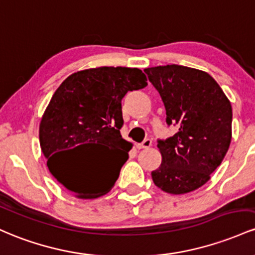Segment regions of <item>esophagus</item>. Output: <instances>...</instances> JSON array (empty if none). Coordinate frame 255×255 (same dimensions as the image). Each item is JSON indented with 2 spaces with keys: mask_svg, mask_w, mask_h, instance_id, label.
Instances as JSON below:
<instances>
[{
  "mask_svg": "<svg viewBox=\"0 0 255 255\" xmlns=\"http://www.w3.org/2000/svg\"><path fill=\"white\" fill-rule=\"evenodd\" d=\"M150 145H151V139L147 138V139H144V141H143L142 143H139V144H137L136 147L138 148V149H144V148H149Z\"/></svg>",
  "mask_w": 255,
  "mask_h": 255,
  "instance_id": "1",
  "label": "esophagus"
}]
</instances>
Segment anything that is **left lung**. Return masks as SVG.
<instances>
[{
	"label": "left lung",
	"mask_w": 255,
	"mask_h": 255,
	"mask_svg": "<svg viewBox=\"0 0 255 255\" xmlns=\"http://www.w3.org/2000/svg\"><path fill=\"white\" fill-rule=\"evenodd\" d=\"M144 72L164 101L167 124L178 127V132L158 143L162 160L151 172L154 184L173 195L199 189L210 181L230 145V101L205 71L166 65Z\"/></svg>",
	"instance_id": "8db88e82"
}]
</instances>
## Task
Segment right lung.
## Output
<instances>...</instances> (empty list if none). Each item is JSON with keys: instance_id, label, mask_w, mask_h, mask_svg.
Segmentation results:
<instances>
[{"instance_id": "1", "label": "right lung", "mask_w": 255, "mask_h": 255, "mask_svg": "<svg viewBox=\"0 0 255 255\" xmlns=\"http://www.w3.org/2000/svg\"><path fill=\"white\" fill-rule=\"evenodd\" d=\"M139 68L96 67L68 76L39 123V144L55 179L78 199H96L113 188L132 143L122 137V99L147 87ZM88 147L85 162L73 156Z\"/></svg>"}]
</instances>
